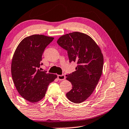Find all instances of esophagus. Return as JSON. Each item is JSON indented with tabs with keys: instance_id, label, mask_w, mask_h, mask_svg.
Segmentation results:
<instances>
[{
	"instance_id": "esophagus-1",
	"label": "esophagus",
	"mask_w": 129,
	"mask_h": 129,
	"mask_svg": "<svg viewBox=\"0 0 129 129\" xmlns=\"http://www.w3.org/2000/svg\"><path fill=\"white\" fill-rule=\"evenodd\" d=\"M57 78L59 81L64 80L65 79V76L64 75V74H62V75H57Z\"/></svg>"
}]
</instances>
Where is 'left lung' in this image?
I'll return each instance as SVG.
<instances>
[{"instance_id":"1","label":"left lung","mask_w":129,"mask_h":129,"mask_svg":"<svg viewBox=\"0 0 129 129\" xmlns=\"http://www.w3.org/2000/svg\"><path fill=\"white\" fill-rule=\"evenodd\" d=\"M57 43L67 51L70 62L77 64L75 71L66 75L72 87L67 93V97L72 102H82L92 93L101 77L103 54L93 40L82 33L63 35Z\"/></svg>"}]
</instances>
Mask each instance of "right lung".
<instances>
[{
    "label": "right lung",
    "mask_w": 129,
    "mask_h": 129,
    "mask_svg": "<svg viewBox=\"0 0 129 129\" xmlns=\"http://www.w3.org/2000/svg\"><path fill=\"white\" fill-rule=\"evenodd\" d=\"M53 40L44 35L30 36L20 43L14 53L11 66L13 81L20 95L30 102L41 100L49 84L57 77L40 70L45 48Z\"/></svg>",
    "instance_id": "obj_1"
}]
</instances>
